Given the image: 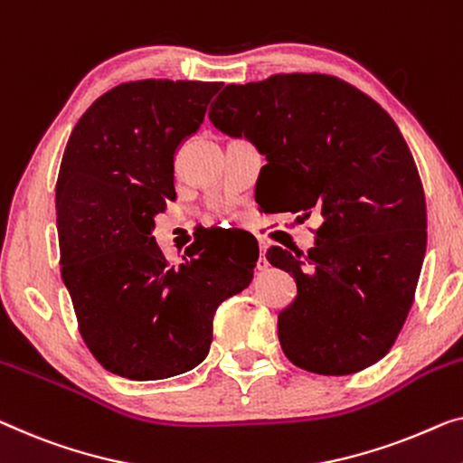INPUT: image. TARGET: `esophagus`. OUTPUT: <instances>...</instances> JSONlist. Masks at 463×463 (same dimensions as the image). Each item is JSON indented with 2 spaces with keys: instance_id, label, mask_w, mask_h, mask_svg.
<instances>
[{
  "instance_id": "34e87169",
  "label": "esophagus",
  "mask_w": 463,
  "mask_h": 463,
  "mask_svg": "<svg viewBox=\"0 0 463 463\" xmlns=\"http://www.w3.org/2000/svg\"><path fill=\"white\" fill-rule=\"evenodd\" d=\"M268 260H266V245H260V260H258V270H268Z\"/></svg>"
}]
</instances>
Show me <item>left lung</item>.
<instances>
[{"instance_id": "8db88e82", "label": "left lung", "mask_w": 463, "mask_h": 463, "mask_svg": "<svg viewBox=\"0 0 463 463\" xmlns=\"http://www.w3.org/2000/svg\"><path fill=\"white\" fill-rule=\"evenodd\" d=\"M210 120L266 156L260 178L279 212L322 213L306 258L266 251L298 285L279 314L285 355L326 376L376 364L408 318L426 253L424 189L402 130L374 99L324 74L226 85Z\"/></svg>"}]
</instances>
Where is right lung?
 <instances>
[{
    "instance_id": "obj_1",
    "label": "right lung",
    "mask_w": 463,
    "mask_h": 463,
    "mask_svg": "<svg viewBox=\"0 0 463 463\" xmlns=\"http://www.w3.org/2000/svg\"><path fill=\"white\" fill-rule=\"evenodd\" d=\"M220 82H124L80 116L55 184L61 279L103 368L160 381L202 364L220 303L250 287L258 241L208 231L170 264L151 232L175 202V156Z\"/></svg>"
}]
</instances>
